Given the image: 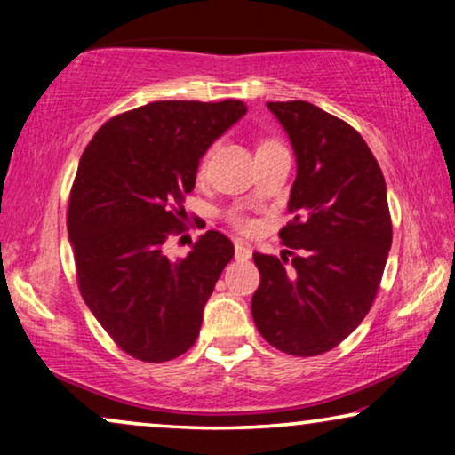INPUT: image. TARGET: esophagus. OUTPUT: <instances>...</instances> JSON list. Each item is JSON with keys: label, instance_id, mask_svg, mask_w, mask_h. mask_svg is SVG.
Listing matches in <instances>:
<instances>
[{"label": "esophagus", "instance_id": "1", "mask_svg": "<svg viewBox=\"0 0 455 455\" xmlns=\"http://www.w3.org/2000/svg\"><path fill=\"white\" fill-rule=\"evenodd\" d=\"M234 248H235V259L238 260H248L252 257V248L248 246V244H244V242L242 240H235L234 242Z\"/></svg>", "mask_w": 455, "mask_h": 455}]
</instances>
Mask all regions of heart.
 Segmentation results:
<instances>
[{"instance_id": "obj_1", "label": "heart", "mask_w": 455, "mask_h": 455, "mask_svg": "<svg viewBox=\"0 0 455 455\" xmlns=\"http://www.w3.org/2000/svg\"><path fill=\"white\" fill-rule=\"evenodd\" d=\"M267 145H275V140H265V142H260V147H267ZM204 167H207V157L201 159V165H198V173H204ZM226 220H228L229 226L238 229V232L251 234L252 229H254V221H252L248 215L242 213V211H238V209L228 211Z\"/></svg>"}]
</instances>
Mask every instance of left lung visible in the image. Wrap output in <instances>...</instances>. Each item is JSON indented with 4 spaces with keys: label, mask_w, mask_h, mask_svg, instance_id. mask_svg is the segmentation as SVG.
<instances>
[{
    "label": "left lung",
    "mask_w": 455,
    "mask_h": 455,
    "mask_svg": "<svg viewBox=\"0 0 455 455\" xmlns=\"http://www.w3.org/2000/svg\"><path fill=\"white\" fill-rule=\"evenodd\" d=\"M288 132L298 173L279 229L288 257L254 252L252 319L273 347L319 356L339 346L375 302L391 248L381 167L358 130L307 101L267 103Z\"/></svg>",
    "instance_id": "obj_1"
}]
</instances>
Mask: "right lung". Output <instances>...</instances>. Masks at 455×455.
Here are the masks:
<instances>
[{
  "instance_id": "add662e5",
  "label": "right lung",
  "mask_w": 455,
  "mask_h": 455,
  "mask_svg": "<svg viewBox=\"0 0 455 455\" xmlns=\"http://www.w3.org/2000/svg\"><path fill=\"white\" fill-rule=\"evenodd\" d=\"M244 114L238 99L155 101L105 122L80 157L68 203L78 290L128 356L167 363L198 338L234 244L209 229L176 260L164 244L184 232L198 159Z\"/></svg>"
}]
</instances>
